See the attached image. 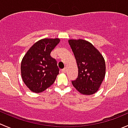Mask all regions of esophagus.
<instances>
[{
  "label": "esophagus",
  "instance_id": "1",
  "mask_svg": "<svg viewBox=\"0 0 128 128\" xmlns=\"http://www.w3.org/2000/svg\"><path fill=\"white\" fill-rule=\"evenodd\" d=\"M66 71H67L66 68H64V69H62V70H61V72L62 73H66Z\"/></svg>",
  "mask_w": 128,
  "mask_h": 128
}]
</instances>
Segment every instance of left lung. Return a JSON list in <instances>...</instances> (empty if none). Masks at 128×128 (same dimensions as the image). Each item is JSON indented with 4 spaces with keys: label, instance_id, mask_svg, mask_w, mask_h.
Segmentation results:
<instances>
[{
    "label": "left lung",
    "instance_id": "1",
    "mask_svg": "<svg viewBox=\"0 0 128 128\" xmlns=\"http://www.w3.org/2000/svg\"><path fill=\"white\" fill-rule=\"evenodd\" d=\"M78 67V77L73 86L83 95L98 90L106 74V64L102 54L92 44L83 39L68 40Z\"/></svg>",
    "mask_w": 128,
    "mask_h": 128
}]
</instances>
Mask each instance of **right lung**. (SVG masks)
<instances>
[{"label":"right lung","instance_id":"right-lung-1","mask_svg":"<svg viewBox=\"0 0 128 128\" xmlns=\"http://www.w3.org/2000/svg\"><path fill=\"white\" fill-rule=\"evenodd\" d=\"M60 42L59 38L40 39L27 50L21 62V76L27 88L36 93L50 87L59 74L56 60L50 52Z\"/></svg>","mask_w":128,"mask_h":128}]
</instances>
